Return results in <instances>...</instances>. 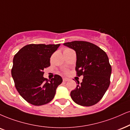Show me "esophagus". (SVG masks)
<instances>
[{
  "label": "esophagus",
  "mask_w": 130,
  "mask_h": 130,
  "mask_svg": "<svg viewBox=\"0 0 130 130\" xmlns=\"http://www.w3.org/2000/svg\"><path fill=\"white\" fill-rule=\"evenodd\" d=\"M68 80H69V79H68V78H66V77L63 78V82H67V81H68Z\"/></svg>",
  "instance_id": "obj_1"
}]
</instances>
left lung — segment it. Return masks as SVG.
Segmentation results:
<instances>
[{"label": "left lung", "instance_id": "obj_1", "mask_svg": "<svg viewBox=\"0 0 130 130\" xmlns=\"http://www.w3.org/2000/svg\"><path fill=\"white\" fill-rule=\"evenodd\" d=\"M63 45L76 51V70L77 76H83L82 82L70 96L75 103L85 107L95 105L108 88L111 74L107 54L93 43L85 41H73Z\"/></svg>", "mask_w": 130, "mask_h": 130}]
</instances>
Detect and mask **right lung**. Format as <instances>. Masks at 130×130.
<instances>
[{"label": "right lung", "instance_id": "obj_1", "mask_svg": "<svg viewBox=\"0 0 130 130\" xmlns=\"http://www.w3.org/2000/svg\"><path fill=\"white\" fill-rule=\"evenodd\" d=\"M60 44H29L21 48L13 58L11 75L15 87L26 102L40 106L52 101L62 78L55 75L43 77L44 68L50 66V57Z\"/></svg>", "mask_w": 130, "mask_h": 130}]
</instances>
